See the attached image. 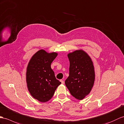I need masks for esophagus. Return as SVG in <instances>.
Wrapping results in <instances>:
<instances>
[{
    "label": "esophagus",
    "mask_w": 124,
    "mask_h": 124,
    "mask_svg": "<svg viewBox=\"0 0 124 124\" xmlns=\"http://www.w3.org/2000/svg\"><path fill=\"white\" fill-rule=\"evenodd\" d=\"M60 81L61 82V83H62V84H63V85L64 83V81H63V80H60Z\"/></svg>",
    "instance_id": "1"
}]
</instances>
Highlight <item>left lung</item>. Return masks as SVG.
Wrapping results in <instances>:
<instances>
[{"label": "left lung", "instance_id": "8db88e82", "mask_svg": "<svg viewBox=\"0 0 124 124\" xmlns=\"http://www.w3.org/2000/svg\"><path fill=\"white\" fill-rule=\"evenodd\" d=\"M70 61L69 76L65 85L72 96L82 100L90 93L95 80L93 63L90 56L83 50L68 54Z\"/></svg>", "mask_w": 124, "mask_h": 124}]
</instances>
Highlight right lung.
I'll return each instance as SVG.
<instances>
[{
  "label": "right lung",
  "mask_w": 124,
  "mask_h": 124,
  "mask_svg": "<svg viewBox=\"0 0 124 124\" xmlns=\"http://www.w3.org/2000/svg\"><path fill=\"white\" fill-rule=\"evenodd\" d=\"M41 49L31 56L26 73L27 87L34 99L42 102L50 100L57 87L61 84L56 79L51 64L57 55Z\"/></svg>",
  "instance_id": "1"
}]
</instances>
